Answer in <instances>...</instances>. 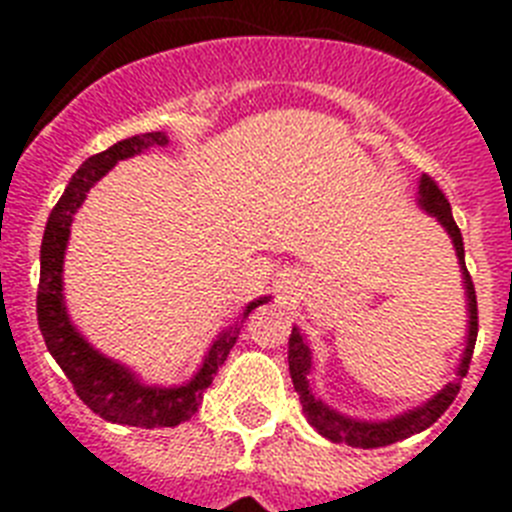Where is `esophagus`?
<instances>
[{"label": "esophagus", "instance_id": "obj_1", "mask_svg": "<svg viewBox=\"0 0 512 512\" xmlns=\"http://www.w3.org/2000/svg\"><path fill=\"white\" fill-rule=\"evenodd\" d=\"M282 284H284V287H282V289H295V287H297V282H295V279H289V277H287V279H284V282H282Z\"/></svg>", "mask_w": 512, "mask_h": 512}]
</instances>
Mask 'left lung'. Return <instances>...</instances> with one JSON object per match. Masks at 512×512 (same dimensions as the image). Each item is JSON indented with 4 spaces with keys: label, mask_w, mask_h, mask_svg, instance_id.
<instances>
[{
    "label": "left lung",
    "mask_w": 512,
    "mask_h": 512,
    "mask_svg": "<svg viewBox=\"0 0 512 512\" xmlns=\"http://www.w3.org/2000/svg\"><path fill=\"white\" fill-rule=\"evenodd\" d=\"M420 210L425 215L436 217V223L449 233L451 243H454L456 259H459L461 282H464V295H467V341H464V351H461L459 366H456V377L446 382L441 390L425 402H420L418 408L405 410L400 415H392L387 420H364L351 418V415L338 413L336 408H330L323 397L315 395L312 390V348L307 336L300 328H292L289 336V374H292V384H295L297 395H300L302 413H305L307 423L315 428L323 438L333 443H346L354 449H377V446H390V443L410 438L415 433L431 428L451 402H454L456 392L461 387V377H467L469 361H472L474 341H477V295H474V284L469 277L467 264H464V238L456 225L454 215H451L449 200L443 197L436 182H431V176H420L418 182V197H415Z\"/></svg>",
    "instance_id": "obj_1"
}]
</instances>
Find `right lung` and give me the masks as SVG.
Listing matches in <instances>:
<instances>
[{"label":"right lung","instance_id":"obj_1","mask_svg":"<svg viewBox=\"0 0 512 512\" xmlns=\"http://www.w3.org/2000/svg\"><path fill=\"white\" fill-rule=\"evenodd\" d=\"M169 146L166 133H143L133 138L117 140L115 146L97 156L87 158L84 164L71 176L69 187L63 189L61 200L51 210V217L45 223L43 246H40V287H38V325L45 338V346L61 366L63 374L71 379L76 395L99 418L120 425H135V428H171L192 418L202 405V392L212 384L217 366H223L228 359L230 348L235 346L241 328L251 310L269 302L264 295L259 300L248 302L238 320L223 328L212 338L205 359L194 377L184 384L161 387L148 384L122 361L110 359L94 348L81 330L71 323L66 297H63V259L66 246L71 238V223L89 189L102 179L117 161L140 156L148 148Z\"/></svg>","mask_w":512,"mask_h":512}]
</instances>
